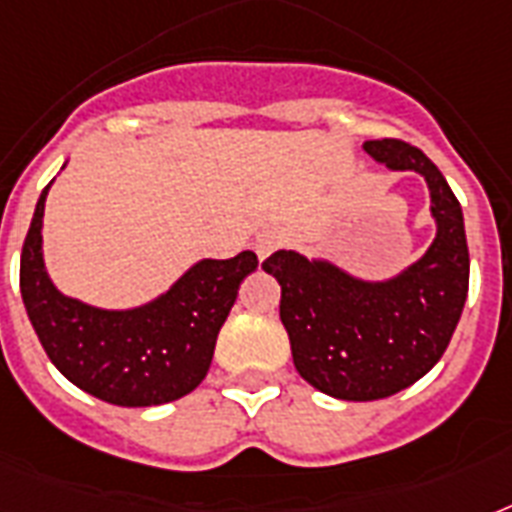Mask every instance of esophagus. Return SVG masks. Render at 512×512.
I'll list each match as a JSON object with an SVG mask.
<instances>
[{
	"instance_id": "obj_1",
	"label": "esophagus",
	"mask_w": 512,
	"mask_h": 512,
	"mask_svg": "<svg viewBox=\"0 0 512 512\" xmlns=\"http://www.w3.org/2000/svg\"><path fill=\"white\" fill-rule=\"evenodd\" d=\"M281 244H284V233H281L279 228H263V231L255 236L257 257H260V260H265V257L271 255V252H276Z\"/></svg>"
}]
</instances>
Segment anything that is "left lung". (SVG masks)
Instances as JSON below:
<instances>
[{
  "mask_svg": "<svg viewBox=\"0 0 512 512\" xmlns=\"http://www.w3.org/2000/svg\"><path fill=\"white\" fill-rule=\"evenodd\" d=\"M364 148L390 170L428 180L438 233L420 263L385 284L350 279L287 249L263 263L281 284L279 316L295 369L342 401L388 398L428 374L449 348L470 281L460 201L436 164L398 138L366 140Z\"/></svg>",
  "mask_w": 512,
  "mask_h": 512,
  "instance_id": "left-lung-1",
  "label": "left lung"
}]
</instances>
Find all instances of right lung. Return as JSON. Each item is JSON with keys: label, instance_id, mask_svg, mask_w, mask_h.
I'll return each mask as SVG.
<instances>
[{"label": "right lung", "instance_id": "right-lung-1", "mask_svg": "<svg viewBox=\"0 0 512 512\" xmlns=\"http://www.w3.org/2000/svg\"><path fill=\"white\" fill-rule=\"evenodd\" d=\"M47 191L50 185L36 201L20 252V295L44 353L76 388L108 404L156 406L191 393L207 377L239 284L257 268L255 252L201 260L138 311H98L60 295L44 271Z\"/></svg>", "mask_w": 512, "mask_h": 512}]
</instances>
